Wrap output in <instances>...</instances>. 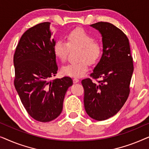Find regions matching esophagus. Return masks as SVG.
Segmentation results:
<instances>
[{"label": "esophagus", "mask_w": 149, "mask_h": 149, "mask_svg": "<svg viewBox=\"0 0 149 149\" xmlns=\"http://www.w3.org/2000/svg\"><path fill=\"white\" fill-rule=\"evenodd\" d=\"M79 80L78 79L75 78V79H73V83H79Z\"/></svg>", "instance_id": "obj_1"}]
</instances>
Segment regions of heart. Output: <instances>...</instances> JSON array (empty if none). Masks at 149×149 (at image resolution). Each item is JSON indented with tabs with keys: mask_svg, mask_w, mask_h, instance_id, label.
<instances>
[{
	"mask_svg": "<svg viewBox=\"0 0 149 149\" xmlns=\"http://www.w3.org/2000/svg\"><path fill=\"white\" fill-rule=\"evenodd\" d=\"M70 48H80L78 62L71 63L62 68V73L72 77H81L87 72L89 63L95 64L102 54V45L93 40V36L81 28H77L67 35V42L59 40L55 42L53 50L57 58L62 62L66 60Z\"/></svg>",
	"mask_w": 149,
	"mask_h": 149,
	"instance_id": "obj_1",
	"label": "heart"
}]
</instances>
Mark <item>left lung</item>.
Here are the masks:
<instances>
[{
	"instance_id": "left-lung-1",
	"label": "left lung",
	"mask_w": 149,
	"mask_h": 149,
	"mask_svg": "<svg viewBox=\"0 0 149 149\" xmlns=\"http://www.w3.org/2000/svg\"><path fill=\"white\" fill-rule=\"evenodd\" d=\"M98 30L102 40V55L90 76L81 81L84 88V106L87 115L104 121L119 112L130 93L134 72L129 40L119 28L109 22L90 25Z\"/></svg>"
}]
</instances>
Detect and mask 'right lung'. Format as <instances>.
<instances>
[{"label":"right lung","mask_w":149,"mask_h":149,"mask_svg":"<svg viewBox=\"0 0 149 149\" xmlns=\"http://www.w3.org/2000/svg\"><path fill=\"white\" fill-rule=\"evenodd\" d=\"M56 41L49 22H43L24 32L13 57L14 85L28 113L36 121L56 119L72 79H55L58 67L53 47Z\"/></svg>","instance_id":"obj_1"}]
</instances>
